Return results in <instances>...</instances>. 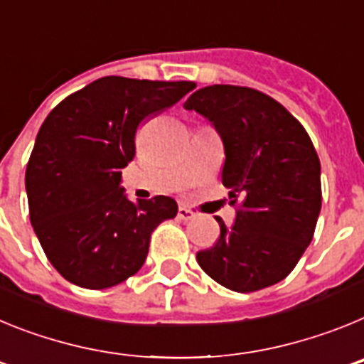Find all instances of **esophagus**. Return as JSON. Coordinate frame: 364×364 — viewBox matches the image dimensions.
<instances>
[{
  "instance_id": "1",
  "label": "esophagus",
  "mask_w": 364,
  "mask_h": 364,
  "mask_svg": "<svg viewBox=\"0 0 364 364\" xmlns=\"http://www.w3.org/2000/svg\"><path fill=\"white\" fill-rule=\"evenodd\" d=\"M178 218L180 220H193V218H195V213H193L191 210H189V208H186V205H180L178 208Z\"/></svg>"
}]
</instances>
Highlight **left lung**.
Listing matches in <instances>:
<instances>
[{"instance_id": "1", "label": "left lung", "mask_w": 364, "mask_h": 364, "mask_svg": "<svg viewBox=\"0 0 364 364\" xmlns=\"http://www.w3.org/2000/svg\"><path fill=\"white\" fill-rule=\"evenodd\" d=\"M218 131L226 160L222 184L237 217H217L220 237L197 253L218 284L250 294L277 284L297 266L319 218L321 162L301 122L264 92L210 85L184 104Z\"/></svg>"}]
</instances>
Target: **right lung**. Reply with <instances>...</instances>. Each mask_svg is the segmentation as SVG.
I'll use <instances>...</instances> for the list:
<instances>
[{"label":"right lung","mask_w":364,"mask_h":364,"mask_svg":"<svg viewBox=\"0 0 364 364\" xmlns=\"http://www.w3.org/2000/svg\"><path fill=\"white\" fill-rule=\"evenodd\" d=\"M195 82L104 76L62 100L45 118L25 171L28 215L45 255L69 282L111 288L146 262L151 233L175 218L173 198L131 202L122 169L134 134Z\"/></svg>","instance_id":"add662e5"}]
</instances>
